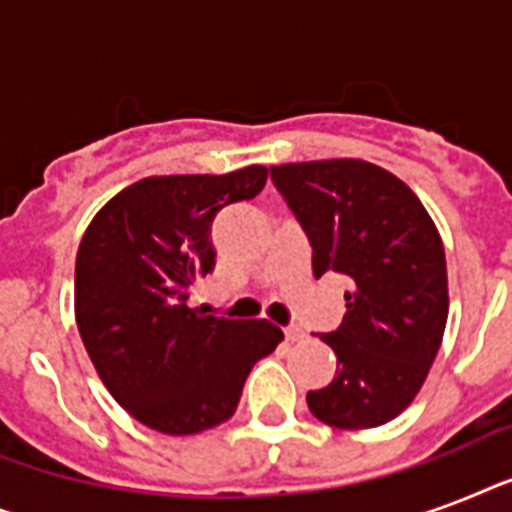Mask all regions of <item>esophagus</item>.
<instances>
[{
	"label": "esophagus",
	"instance_id": "obj_1",
	"mask_svg": "<svg viewBox=\"0 0 512 512\" xmlns=\"http://www.w3.org/2000/svg\"><path fill=\"white\" fill-rule=\"evenodd\" d=\"M284 337H287V340L295 342V340H303L305 332H303V329H300V327H287V329H284Z\"/></svg>",
	"mask_w": 512,
	"mask_h": 512
}]
</instances>
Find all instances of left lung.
Wrapping results in <instances>:
<instances>
[{"mask_svg": "<svg viewBox=\"0 0 512 512\" xmlns=\"http://www.w3.org/2000/svg\"><path fill=\"white\" fill-rule=\"evenodd\" d=\"M313 247V276H348L345 319L329 335L337 374L308 409L342 430L385 425L420 393L449 316L444 244L404 180L361 159L271 167Z\"/></svg>", "mask_w": 512, "mask_h": 512, "instance_id": "1", "label": "left lung"}]
</instances>
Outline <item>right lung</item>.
I'll return each mask as SVG.
<instances>
[{"instance_id": "add662e5", "label": "right lung", "mask_w": 512, "mask_h": 512, "mask_svg": "<svg viewBox=\"0 0 512 512\" xmlns=\"http://www.w3.org/2000/svg\"><path fill=\"white\" fill-rule=\"evenodd\" d=\"M268 170L146 177L92 217L76 252L74 308L108 393L138 422L193 436L233 417L247 374L284 340L265 319L191 308L215 268L209 239L223 207L255 199Z\"/></svg>"}]
</instances>
